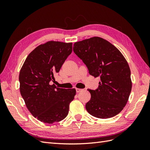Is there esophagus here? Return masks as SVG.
<instances>
[{
    "label": "esophagus",
    "mask_w": 150,
    "mask_h": 150,
    "mask_svg": "<svg viewBox=\"0 0 150 150\" xmlns=\"http://www.w3.org/2000/svg\"><path fill=\"white\" fill-rule=\"evenodd\" d=\"M76 92H77V93H79V92H81V91H83V89H80V88H76Z\"/></svg>",
    "instance_id": "34e87169"
}]
</instances>
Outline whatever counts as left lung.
I'll return each instance as SVG.
<instances>
[{
	"label": "left lung",
	"instance_id": "8db88e82",
	"mask_svg": "<svg viewBox=\"0 0 150 150\" xmlns=\"http://www.w3.org/2000/svg\"><path fill=\"white\" fill-rule=\"evenodd\" d=\"M73 51L87 66L89 74L101 79L98 89H88L91 97L86 104V110L101 119L119 114L128 102L132 88L130 69L123 55L99 37L75 42Z\"/></svg>",
	"mask_w": 150,
	"mask_h": 150
}]
</instances>
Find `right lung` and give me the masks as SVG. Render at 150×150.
<instances>
[{
    "instance_id": "right-lung-1",
    "label": "right lung",
    "mask_w": 150,
    "mask_h": 150,
    "mask_svg": "<svg viewBox=\"0 0 150 150\" xmlns=\"http://www.w3.org/2000/svg\"><path fill=\"white\" fill-rule=\"evenodd\" d=\"M72 51V42L52 40L40 44L29 54L20 71V92L25 105L34 117L45 123L64 120L74 98L75 89L51 84Z\"/></svg>"
}]
</instances>
